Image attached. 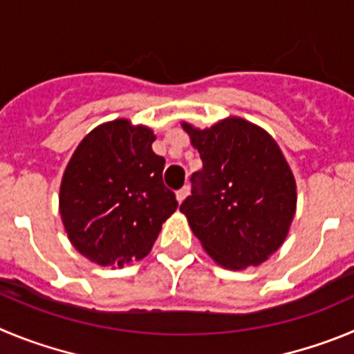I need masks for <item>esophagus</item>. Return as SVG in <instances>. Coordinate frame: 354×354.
<instances>
[{
  "label": "esophagus",
  "instance_id": "esophagus-1",
  "mask_svg": "<svg viewBox=\"0 0 354 354\" xmlns=\"http://www.w3.org/2000/svg\"><path fill=\"white\" fill-rule=\"evenodd\" d=\"M187 196H189V189H187V187H183V189L181 190H178L176 192V199H178V203H183L185 199H187Z\"/></svg>",
  "mask_w": 354,
  "mask_h": 354
}]
</instances>
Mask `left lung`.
Here are the masks:
<instances>
[{"label": "left lung", "mask_w": 354, "mask_h": 354, "mask_svg": "<svg viewBox=\"0 0 354 354\" xmlns=\"http://www.w3.org/2000/svg\"><path fill=\"white\" fill-rule=\"evenodd\" d=\"M181 127L203 169L192 174V196L180 212L218 266H259L284 243L296 213V180L282 149L266 130L238 116L208 129Z\"/></svg>", "instance_id": "left-lung-1"}]
</instances>
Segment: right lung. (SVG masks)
<instances>
[{"mask_svg":"<svg viewBox=\"0 0 354 354\" xmlns=\"http://www.w3.org/2000/svg\"><path fill=\"white\" fill-rule=\"evenodd\" d=\"M146 125L118 118L95 127L75 148L59 185V215L70 243L100 266L146 257L178 201L162 181L164 157Z\"/></svg>","mask_w":354,"mask_h":354,"instance_id":"right-lung-1","label":"right lung"}]
</instances>
